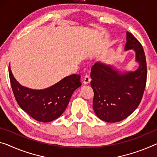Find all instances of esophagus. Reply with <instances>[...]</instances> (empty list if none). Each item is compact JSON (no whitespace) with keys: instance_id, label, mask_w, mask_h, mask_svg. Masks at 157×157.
Segmentation results:
<instances>
[{"instance_id":"obj_1","label":"esophagus","mask_w":157,"mask_h":157,"mask_svg":"<svg viewBox=\"0 0 157 157\" xmlns=\"http://www.w3.org/2000/svg\"><path fill=\"white\" fill-rule=\"evenodd\" d=\"M90 81H91V78L90 76H89L88 74H86V76H84L83 78V83L85 84H88L90 82Z\"/></svg>"}]
</instances>
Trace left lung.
<instances>
[{"label": "left lung", "mask_w": 157, "mask_h": 157, "mask_svg": "<svg viewBox=\"0 0 157 157\" xmlns=\"http://www.w3.org/2000/svg\"><path fill=\"white\" fill-rule=\"evenodd\" d=\"M126 40L125 50L136 52V61L139 64L136 71L123 73L100 62L91 68L93 107L99 119L106 122L121 121L131 115L140 103L145 88L147 72L143 48L128 31Z\"/></svg>", "instance_id": "1"}]
</instances>
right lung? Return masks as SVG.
I'll list each match as a JSON object with an SVG mask.
<instances>
[{
  "label": "right lung",
  "mask_w": 157,
  "mask_h": 157,
  "mask_svg": "<svg viewBox=\"0 0 157 157\" xmlns=\"http://www.w3.org/2000/svg\"><path fill=\"white\" fill-rule=\"evenodd\" d=\"M9 76L17 102L30 117L40 122H50L59 117L66 109L72 94L81 86V76L72 74L49 88L33 90L17 81L10 65Z\"/></svg>",
  "instance_id": "1"
}]
</instances>
